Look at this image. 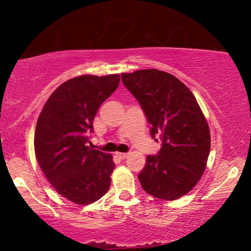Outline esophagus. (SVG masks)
Returning a JSON list of instances; mask_svg holds the SVG:
<instances>
[{
    "mask_svg": "<svg viewBox=\"0 0 251 251\" xmlns=\"http://www.w3.org/2000/svg\"><path fill=\"white\" fill-rule=\"evenodd\" d=\"M116 156L120 159H125V158H127V157H128V154H127V152H116Z\"/></svg>",
    "mask_w": 251,
    "mask_h": 251,
    "instance_id": "1",
    "label": "esophagus"
}]
</instances>
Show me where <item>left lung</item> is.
Returning <instances> with one entry per match:
<instances>
[{"label":"left lung","instance_id":"8db88e82","mask_svg":"<svg viewBox=\"0 0 251 251\" xmlns=\"http://www.w3.org/2000/svg\"><path fill=\"white\" fill-rule=\"evenodd\" d=\"M159 137L157 155H148L138 179L151 196L175 201L192 190L205 171L210 151L209 127L193 93L175 76L158 70L121 74ZM157 142V139H155Z\"/></svg>","mask_w":251,"mask_h":251}]
</instances>
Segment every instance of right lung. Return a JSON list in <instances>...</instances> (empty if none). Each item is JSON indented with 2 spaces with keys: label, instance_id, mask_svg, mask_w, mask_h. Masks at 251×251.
Masks as SVG:
<instances>
[{
  "label": "right lung",
  "instance_id": "obj_1",
  "mask_svg": "<svg viewBox=\"0 0 251 251\" xmlns=\"http://www.w3.org/2000/svg\"><path fill=\"white\" fill-rule=\"evenodd\" d=\"M120 75L66 80L46 101L36 123L34 150L42 172L69 201L87 205L108 192L112 155L87 146L100 106L115 92Z\"/></svg>",
  "mask_w": 251,
  "mask_h": 251
}]
</instances>
